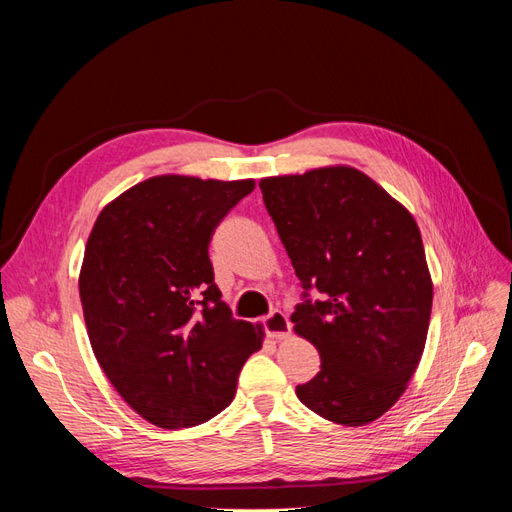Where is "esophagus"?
Segmentation results:
<instances>
[{
    "label": "esophagus",
    "instance_id": "obj_1",
    "mask_svg": "<svg viewBox=\"0 0 512 512\" xmlns=\"http://www.w3.org/2000/svg\"><path fill=\"white\" fill-rule=\"evenodd\" d=\"M262 322H265V329L273 339H286L290 335V320L280 309H275Z\"/></svg>",
    "mask_w": 512,
    "mask_h": 512
}]
</instances>
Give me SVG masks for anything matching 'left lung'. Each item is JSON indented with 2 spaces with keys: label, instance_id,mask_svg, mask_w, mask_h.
Instances as JSON below:
<instances>
[{
  "label": "left lung",
  "instance_id": "left-lung-1",
  "mask_svg": "<svg viewBox=\"0 0 512 512\" xmlns=\"http://www.w3.org/2000/svg\"><path fill=\"white\" fill-rule=\"evenodd\" d=\"M258 185L301 286L322 292L290 316L320 354V371L297 397L337 425L376 421L408 389L427 342L433 284L421 230L352 166Z\"/></svg>",
  "mask_w": 512,
  "mask_h": 512
}]
</instances>
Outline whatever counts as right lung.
<instances>
[{
	"instance_id": "obj_1",
	"label": "right lung",
	"mask_w": 512,
	"mask_h": 512,
	"mask_svg": "<svg viewBox=\"0 0 512 512\" xmlns=\"http://www.w3.org/2000/svg\"><path fill=\"white\" fill-rule=\"evenodd\" d=\"M254 185L158 175L111 200L89 232L79 294L91 350L151 425L220 414L262 346V324L232 318L209 260L213 230Z\"/></svg>"
}]
</instances>
